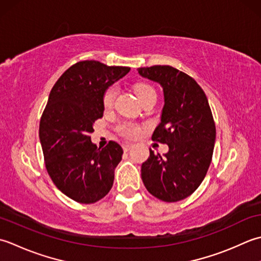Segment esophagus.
Wrapping results in <instances>:
<instances>
[{"mask_svg":"<svg viewBox=\"0 0 261 261\" xmlns=\"http://www.w3.org/2000/svg\"><path fill=\"white\" fill-rule=\"evenodd\" d=\"M133 146H134V145H133L132 143H124V144H123V148H124V151H125V152L129 151Z\"/></svg>","mask_w":261,"mask_h":261,"instance_id":"1","label":"esophagus"}]
</instances>
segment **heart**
<instances>
[{
	"label": "heart",
	"instance_id": "1",
	"mask_svg": "<svg viewBox=\"0 0 261 261\" xmlns=\"http://www.w3.org/2000/svg\"><path fill=\"white\" fill-rule=\"evenodd\" d=\"M116 91H117V90H116L115 87H110V88L106 90V92L103 94V98H102V102H103L105 108H110L111 106H113L115 97H116ZM135 92L137 94V97L140 98V100H142L143 98L146 97L147 94L155 93V91H154V89L152 87L147 86V84H143V83L137 84V86L135 87ZM118 130H119L121 135L126 136V137H129V138L136 137L138 134H140V127L134 125V124H132V123L121 124L118 127Z\"/></svg>",
	"mask_w": 261,
	"mask_h": 261
}]
</instances>
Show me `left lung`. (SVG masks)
Here are the masks:
<instances>
[{
    "mask_svg": "<svg viewBox=\"0 0 261 261\" xmlns=\"http://www.w3.org/2000/svg\"><path fill=\"white\" fill-rule=\"evenodd\" d=\"M137 71L163 89L161 123L152 140L169 146L163 156L150 148L141 169L143 184L154 197L179 201L199 187L212 161L216 129L208 100L193 77L172 66L154 65Z\"/></svg>",
    "mask_w": 261,
    "mask_h": 261,
    "instance_id": "8db88e82",
    "label": "left lung"
}]
</instances>
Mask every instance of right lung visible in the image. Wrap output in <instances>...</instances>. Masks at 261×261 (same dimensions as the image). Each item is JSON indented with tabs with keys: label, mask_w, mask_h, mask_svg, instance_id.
<instances>
[{
	"label": "right lung",
	"mask_w": 261,
	"mask_h": 261,
	"mask_svg": "<svg viewBox=\"0 0 261 261\" xmlns=\"http://www.w3.org/2000/svg\"><path fill=\"white\" fill-rule=\"evenodd\" d=\"M129 71L82 61L67 68L49 93L39 125L45 166L56 187L77 203H95L113 187L123 148L113 141L98 148L90 134L103 116L106 90Z\"/></svg>",
	"instance_id": "1"
}]
</instances>
